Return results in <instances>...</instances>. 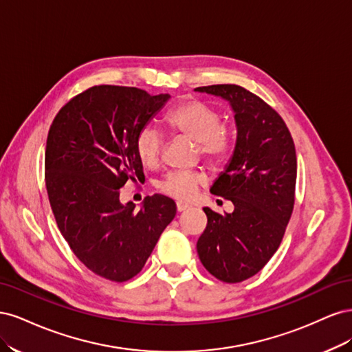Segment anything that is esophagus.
Returning a JSON list of instances; mask_svg holds the SVG:
<instances>
[{
    "mask_svg": "<svg viewBox=\"0 0 352 352\" xmlns=\"http://www.w3.org/2000/svg\"><path fill=\"white\" fill-rule=\"evenodd\" d=\"M176 208H177L179 212H182V211H185V210H189L190 206L186 204V202H176Z\"/></svg>",
    "mask_w": 352,
    "mask_h": 352,
    "instance_id": "obj_1",
    "label": "esophagus"
}]
</instances>
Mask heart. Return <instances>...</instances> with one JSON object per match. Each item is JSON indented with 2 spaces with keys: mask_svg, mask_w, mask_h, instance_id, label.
I'll use <instances>...</instances> for the list:
<instances>
[{
  "mask_svg": "<svg viewBox=\"0 0 352 352\" xmlns=\"http://www.w3.org/2000/svg\"><path fill=\"white\" fill-rule=\"evenodd\" d=\"M167 131L186 136L198 145V154L212 166L225 164L235 148L232 127L223 122V114L214 104L199 98H186L175 104L164 116ZM135 153L142 166L154 168L162 162L163 136L157 127L146 124L138 132ZM207 182L202 172H172L160 185L163 194L180 201L192 199L199 186Z\"/></svg>",
  "mask_w": 352,
  "mask_h": 352,
  "instance_id": "heart-1",
  "label": "heart"
}]
</instances>
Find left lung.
Here are the masks:
<instances>
[{
	"label": "left lung",
	"instance_id": "left-lung-1",
	"mask_svg": "<svg viewBox=\"0 0 352 352\" xmlns=\"http://www.w3.org/2000/svg\"><path fill=\"white\" fill-rule=\"evenodd\" d=\"M197 91L228 100L238 126L235 153L210 189L235 210L221 216L204 208L208 221L197 251L214 278L238 283L257 274L283 239L295 204V145L279 113L239 85Z\"/></svg>",
	"mask_w": 352,
	"mask_h": 352
}]
</instances>
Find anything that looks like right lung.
<instances>
[{"label": "right lung", "mask_w": 352, "mask_h": 352, "mask_svg": "<svg viewBox=\"0 0 352 352\" xmlns=\"http://www.w3.org/2000/svg\"><path fill=\"white\" fill-rule=\"evenodd\" d=\"M168 94L97 85L73 97L51 123L45 186L52 214L73 254L111 282L140 273L176 204L146 197L141 210L120 204V188L145 179L135 153L136 135L163 107Z\"/></svg>", "instance_id": "obj_1"}]
</instances>
